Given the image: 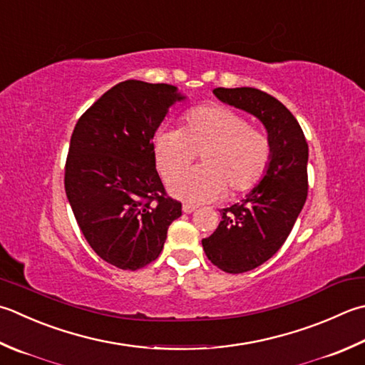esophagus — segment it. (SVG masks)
Masks as SVG:
<instances>
[{
    "label": "esophagus",
    "instance_id": "1",
    "mask_svg": "<svg viewBox=\"0 0 365 365\" xmlns=\"http://www.w3.org/2000/svg\"><path fill=\"white\" fill-rule=\"evenodd\" d=\"M182 210H183L185 213H191V212L196 210V205H192V204H183V205H182Z\"/></svg>",
    "mask_w": 365,
    "mask_h": 365
}]
</instances>
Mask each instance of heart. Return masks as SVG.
I'll use <instances>...</instances> for the list:
<instances>
[{
	"label": "heart",
	"mask_w": 365,
	"mask_h": 365,
	"mask_svg": "<svg viewBox=\"0 0 365 365\" xmlns=\"http://www.w3.org/2000/svg\"><path fill=\"white\" fill-rule=\"evenodd\" d=\"M202 153L203 166L176 174ZM155 166L169 191L178 199L205 202L253 190L272 160L267 133L250 126L245 115L226 106L209 104L190 109L182 128H161L153 138Z\"/></svg>",
	"instance_id": "heart-1"
}]
</instances>
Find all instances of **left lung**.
<instances>
[{
  "instance_id": "left-lung-1",
  "label": "left lung",
  "mask_w": 365,
  "mask_h": 365,
  "mask_svg": "<svg viewBox=\"0 0 365 365\" xmlns=\"http://www.w3.org/2000/svg\"><path fill=\"white\" fill-rule=\"evenodd\" d=\"M220 101L262 121L272 142L266 175L242 202L221 210V221L204 252L227 274L248 272L278 252L288 239L309 191V145L301 125L278 99L258 88H215Z\"/></svg>"
}]
</instances>
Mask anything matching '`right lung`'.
<instances>
[{"label": "right lung", "instance_id": "1", "mask_svg": "<svg viewBox=\"0 0 365 365\" xmlns=\"http://www.w3.org/2000/svg\"><path fill=\"white\" fill-rule=\"evenodd\" d=\"M185 96L174 85L125 81L85 110L71 135L64 190L95 253L123 270L158 258L182 215L156 173L153 135Z\"/></svg>", "mask_w": 365, "mask_h": 365}]
</instances>
